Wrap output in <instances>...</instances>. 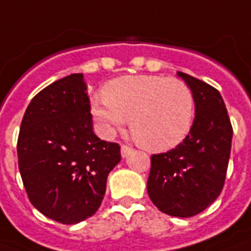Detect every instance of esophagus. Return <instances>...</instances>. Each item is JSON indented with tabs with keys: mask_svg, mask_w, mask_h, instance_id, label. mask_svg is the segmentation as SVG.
<instances>
[{
	"mask_svg": "<svg viewBox=\"0 0 251 251\" xmlns=\"http://www.w3.org/2000/svg\"><path fill=\"white\" fill-rule=\"evenodd\" d=\"M132 151H133L132 148L128 147V146H122V150H120V152H122V156H123V158H127L128 155L132 152Z\"/></svg>",
	"mask_w": 251,
	"mask_h": 251,
	"instance_id": "esophagus-1",
	"label": "esophagus"
}]
</instances>
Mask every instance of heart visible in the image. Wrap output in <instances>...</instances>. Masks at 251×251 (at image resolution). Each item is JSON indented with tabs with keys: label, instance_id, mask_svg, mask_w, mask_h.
Returning <instances> with one entry per match:
<instances>
[{
	"label": "heart",
	"instance_id": "obj_1",
	"mask_svg": "<svg viewBox=\"0 0 251 251\" xmlns=\"http://www.w3.org/2000/svg\"><path fill=\"white\" fill-rule=\"evenodd\" d=\"M92 115L105 135L129 120L133 139L150 151L178 146L191 129L194 96L178 78L153 75L124 76L108 84L104 96H95Z\"/></svg>",
	"mask_w": 251,
	"mask_h": 251
}]
</instances>
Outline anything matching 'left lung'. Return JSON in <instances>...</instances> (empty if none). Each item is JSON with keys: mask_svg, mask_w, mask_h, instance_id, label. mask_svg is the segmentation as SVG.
Here are the masks:
<instances>
[{"mask_svg": "<svg viewBox=\"0 0 251 251\" xmlns=\"http://www.w3.org/2000/svg\"><path fill=\"white\" fill-rule=\"evenodd\" d=\"M178 76L193 92L195 119L182 143L151 156L147 191L162 213L188 218L202 213L222 191L233 127L215 88L187 73Z\"/></svg>", "mask_w": 251, "mask_h": 251, "instance_id": "obj_1", "label": "left lung"}]
</instances>
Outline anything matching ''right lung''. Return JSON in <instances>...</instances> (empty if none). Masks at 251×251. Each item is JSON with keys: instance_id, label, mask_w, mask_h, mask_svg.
Here are the masks:
<instances>
[{"instance_id": "right-lung-1", "label": "right lung", "mask_w": 251, "mask_h": 251, "mask_svg": "<svg viewBox=\"0 0 251 251\" xmlns=\"http://www.w3.org/2000/svg\"><path fill=\"white\" fill-rule=\"evenodd\" d=\"M18 168L29 201L45 217L75 225L98 211L120 147L92 129L83 73H72L38 92L24 115Z\"/></svg>"}]
</instances>
